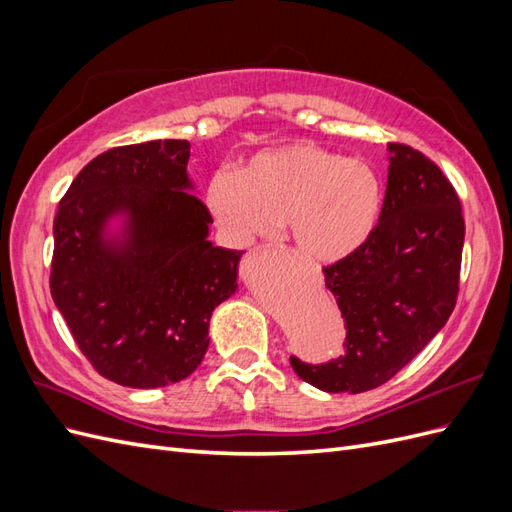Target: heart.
I'll list each match as a JSON object with an SVG mask.
<instances>
[{"instance_id":"heart-1","label":"heart","mask_w":512,"mask_h":512,"mask_svg":"<svg viewBox=\"0 0 512 512\" xmlns=\"http://www.w3.org/2000/svg\"><path fill=\"white\" fill-rule=\"evenodd\" d=\"M205 203L232 245L269 239L286 220L303 258L339 262L376 235L384 185L365 160L314 143H290L254 153L239 173H215Z\"/></svg>"}]
</instances>
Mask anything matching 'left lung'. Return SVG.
Segmentation results:
<instances>
[{"mask_svg":"<svg viewBox=\"0 0 512 512\" xmlns=\"http://www.w3.org/2000/svg\"><path fill=\"white\" fill-rule=\"evenodd\" d=\"M466 224L442 170L389 143L382 220L359 252L324 269L346 322V354L327 365L292 356L301 380L324 393H363L391 380L451 316Z\"/></svg>","mask_w":512,"mask_h":512,"instance_id":"8db88e82","label":"left lung"}]
</instances>
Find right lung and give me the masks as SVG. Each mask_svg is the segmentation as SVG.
<instances>
[{
  "instance_id": "obj_1",
  "label": "right lung",
  "mask_w": 512,
  "mask_h": 512,
  "mask_svg": "<svg viewBox=\"0 0 512 512\" xmlns=\"http://www.w3.org/2000/svg\"><path fill=\"white\" fill-rule=\"evenodd\" d=\"M188 160V141L108 149L76 175L53 222V301L87 361L132 389L188 378L213 309L237 292L243 252L209 241Z\"/></svg>"
}]
</instances>
